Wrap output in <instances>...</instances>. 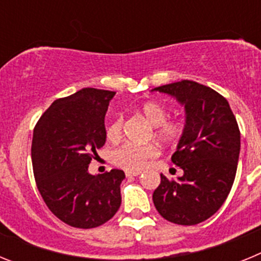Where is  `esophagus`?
I'll use <instances>...</instances> for the list:
<instances>
[{
    "label": "esophagus",
    "instance_id": "esophagus-1",
    "mask_svg": "<svg viewBox=\"0 0 261 261\" xmlns=\"http://www.w3.org/2000/svg\"><path fill=\"white\" fill-rule=\"evenodd\" d=\"M141 174V171H125L126 176H138V175Z\"/></svg>",
    "mask_w": 261,
    "mask_h": 261
}]
</instances>
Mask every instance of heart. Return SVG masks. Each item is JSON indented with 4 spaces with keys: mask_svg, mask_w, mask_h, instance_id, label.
<instances>
[{
    "mask_svg": "<svg viewBox=\"0 0 261 261\" xmlns=\"http://www.w3.org/2000/svg\"><path fill=\"white\" fill-rule=\"evenodd\" d=\"M142 115L153 126H155V137L165 142H174L183 133V125L179 121H167L168 110L158 102H147L141 108ZM123 119H116L107 126L106 135L110 141H116L121 136ZM158 155L155 146H135L123 145L112 153V161L115 165L126 170L140 171L147 163Z\"/></svg>",
    "mask_w": 261,
    "mask_h": 261,
    "instance_id": "heart-1",
    "label": "heart"
}]
</instances>
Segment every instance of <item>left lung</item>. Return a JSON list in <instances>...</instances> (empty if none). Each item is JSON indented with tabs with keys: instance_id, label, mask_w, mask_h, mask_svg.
Masks as SVG:
<instances>
[{
	"instance_id": "1",
	"label": "left lung",
	"mask_w": 261,
	"mask_h": 261,
	"mask_svg": "<svg viewBox=\"0 0 261 261\" xmlns=\"http://www.w3.org/2000/svg\"><path fill=\"white\" fill-rule=\"evenodd\" d=\"M151 91L168 94L184 106L186 123L172 154L183 170L176 180L161 174L153 193L158 213L177 225H197L222 206L234 183L241 151V132L229 102L193 81H180Z\"/></svg>"
}]
</instances>
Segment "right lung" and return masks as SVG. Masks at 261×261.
<instances>
[{
  "label": "right lung",
  "mask_w": 261,
  "mask_h": 261,
  "mask_svg": "<svg viewBox=\"0 0 261 261\" xmlns=\"http://www.w3.org/2000/svg\"><path fill=\"white\" fill-rule=\"evenodd\" d=\"M114 91L86 87L57 99L36 124L32 167L41 197L55 216L78 229H93L115 216L125 174L91 175L89 165L106 144L105 116Z\"/></svg>",
  "instance_id": "1"
}]
</instances>
